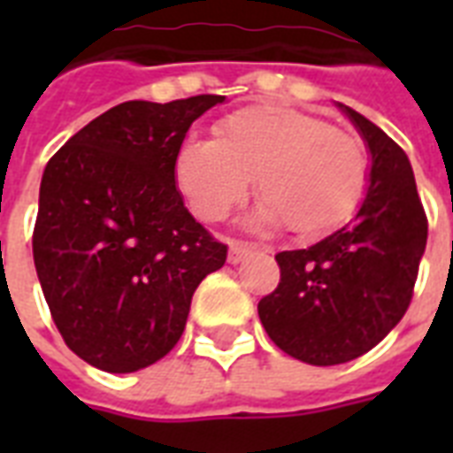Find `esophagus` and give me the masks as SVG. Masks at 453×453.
<instances>
[{"instance_id":"esophagus-1","label":"esophagus","mask_w":453,"mask_h":453,"mask_svg":"<svg viewBox=\"0 0 453 453\" xmlns=\"http://www.w3.org/2000/svg\"><path fill=\"white\" fill-rule=\"evenodd\" d=\"M251 251H254V247H251V244H244V242H233V244H230V254H227V261L233 263V265H237V263L244 261V258H247Z\"/></svg>"}]
</instances>
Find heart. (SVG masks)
Listing matches in <instances>:
<instances>
[{
    "instance_id": "b5f03b06",
    "label": "heart",
    "mask_w": 453,
    "mask_h": 453,
    "mask_svg": "<svg viewBox=\"0 0 453 453\" xmlns=\"http://www.w3.org/2000/svg\"><path fill=\"white\" fill-rule=\"evenodd\" d=\"M173 169L178 190L206 223L226 219L256 178V220H282L303 237L352 216L369 173L357 138L282 105L237 110L220 119L216 141L188 138Z\"/></svg>"
}]
</instances>
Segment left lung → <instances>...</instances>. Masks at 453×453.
<instances>
[{
	"label": "left lung",
	"mask_w": 453,
	"mask_h": 453,
	"mask_svg": "<svg viewBox=\"0 0 453 453\" xmlns=\"http://www.w3.org/2000/svg\"><path fill=\"white\" fill-rule=\"evenodd\" d=\"M338 108L372 157L365 202L329 237L277 254L280 284L258 303L273 343L315 366L350 362L395 329L411 303L428 240L409 157L365 115Z\"/></svg>",
	"instance_id": "left-lung-1"
}]
</instances>
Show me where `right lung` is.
<instances>
[{
	"instance_id": "add662e5",
	"label": "right lung",
	"mask_w": 453,
	"mask_h": 453,
	"mask_svg": "<svg viewBox=\"0 0 453 453\" xmlns=\"http://www.w3.org/2000/svg\"><path fill=\"white\" fill-rule=\"evenodd\" d=\"M226 96L119 103L49 159L32 256L67 348L96 369L155 365L183 336L190 301L227 247L185 209L176 155Z\"/></svg>"
}]
</instances>
